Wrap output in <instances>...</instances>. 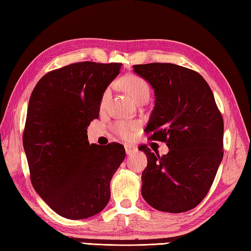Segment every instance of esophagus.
I'll use <instances>...</instances> for the list:
<instances>
[{
    "label": "esophagus",
    "mask_w": 251,
    "mask_h": 251,
    "mask_svg": "<svg viewBox=\"0 0 251 251\" xmlns=\"http://www.w3.org/2000/svg\"><path fill=\"white\" fill-rule=\"evenodd\" d=\"M125 151H126L127 154H131L132 152L136 151V148H135V147L130 146V145H125Z\"/></svg>",
    "instance_id": "34e87169"
}]
</instances>
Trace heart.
<instances>
[{
    "label": "heart",
    "mask_w": 251,
    "mask_h": 251,
    "mask_svg": "<svg viewBox=\"0 0 251 251\" xmlns=\"http://www.w3.org/2000/svg\"><path fill=\"white\" fill-rule=\"evenodd\" d=\"M120 86L132 98L136 103H140L144 100H149L151 95V88L145 78H142L136 74H128L120 79ZM111 96V87H107L103 91L101 97V107L106 104ZM138 123L137 122H127V121H117L112 126L114 134L123 139H128L138 130Z\"/></svg>",
    "instance_id": "heart-1"
}]
</instances>
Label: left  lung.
I'll use <instances>...</instances> for the list:
<instances>
[{"mask_svg":"<svg viewBox=\"0 0 251 251\" xmlns=\"http://www.w3.org/2000/svg\"><path fill=\"white\" fill-rule=\"evenodd\" d=\"M154 89L155 106L146 134L165 142L169 153L146 145L148 164L141 194L152 208L170 213L194 209L207 196L223 159V117L203 77L171 63L134 65Z\"/></svg>","mask_w":251,"mask_h":251,"instance_id":"left-lung-1","label":"left lung"}]
</instances>
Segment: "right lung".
Instances as JSON below:
<instances>
[{
  "label": "right lung",
  "instance_id": "add662e5",
  "mask_svg": "<svg viewBox=\"0 0 251 251\" xmlns=\"http://www.w3.org/2000/svg\"><path fill=\"white\" fill-rule=\"evenodd\" d=\"M121 63L79 62L47 73L29 100L23 134L30 180L54 212L71 220L105 208L123 145H89L87 127L99 117L102 93Z\"/></svg>",
  "mask_w": 251,
  "mask_h": 251
}]
</instances>
